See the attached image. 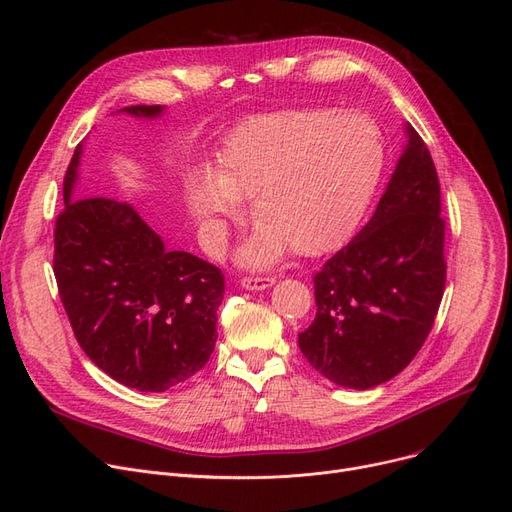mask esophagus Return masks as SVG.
Instances as JSON below:
<instances>
[{"instance_id": "34e87169", "label": "esophagus", "mask_w": 512, "mask_h": 512, "mask_svg": "<svg viewBox=\"0 0 512 512\" xmlns=\"http://www.w3.org/2000/svg\"><path fill=\"white\" fill-rule=\"evenodd\" d=\"M276 280L272 276H247L240 280V286L247 288V290H265L270 288Z\"/></svg>"}]
</instances>
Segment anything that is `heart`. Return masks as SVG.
Instances as JSON below:
<instances>
[{
  "instance_id": "obj_1",
  "label": "heart",
  "mask_w": 512,
  "mask_h": 512,
  "mask_svg": "<svg viewBox=\"0 0 512 512\" xmlns=\"http://www.w3.org/2000/svg\"><path fill=\"white\" fill-rule=\"evenodd\" d=\"M386 147L369 116L334 110H282L253 116L226 139L213 174L191 184L201 218H238L251 197L259 224L242 251L247 265H267L286 249L324 255L351 236L375 195Z\"/></svg>"
}]
</instances>
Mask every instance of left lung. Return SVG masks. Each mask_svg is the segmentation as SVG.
Masks as SVG:
<instances>
[{
    "label": "left lung",
    "mask_w": 512,
    "mask_h": 512,
    "mask_svg": "<svg viewBox=\"0 0 512 512\" xmlns=\"http://www.w3.org/2000/svg\"><path fill=\"white\" fill-rule=\"evenodd\" d=\"M409 141L371 220L315 274L305 359L342 388L369 390L405 369L427 334L446 284L440 182L423 139Z\"/></svg>",
    "instance_id": "8db88e82"
}]
</instances>
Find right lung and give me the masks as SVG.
I'll return each instance as SVG.
<instances>
[{
    "label": "right lung",
    "mask_w": 512,
    "mask_h": 512,
    "mask_svg": "<svg viewBox=\"0 0 512 512\" xmlns=\"http://www.w3.org/2000/svg\"><path fill=\"white\" fill-rule=\"evenodd\" d=\"M122 112L157 118L161 105ZM78 145L64 176V211L56 220L60 299L85 355L110 378L139 392H166L209 361L224 299V276L186 251H168L128 203L74 199Z\"/></svg>",
    "instance_id": "obj_1"
}]
</instances>
